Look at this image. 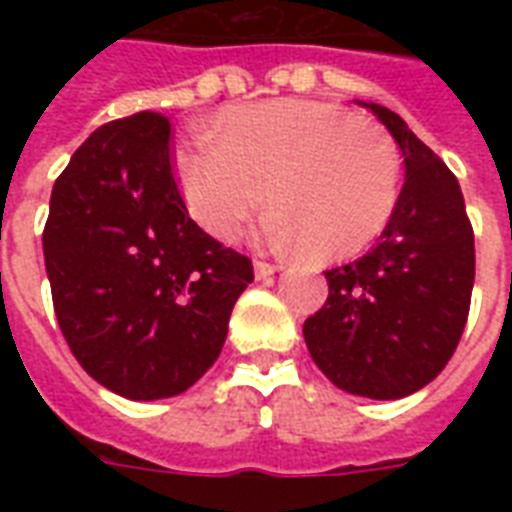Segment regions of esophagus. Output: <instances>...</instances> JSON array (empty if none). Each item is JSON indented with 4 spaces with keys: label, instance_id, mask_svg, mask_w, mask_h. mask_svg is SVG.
Wrapping results in <instances>:
<instances>
[{
    "label": "esophagus",
    "instance_id": "obj_1",
    "mask_svg": "<svg viewBox=\"0 0 512 512\" xmlns=\"http://www.w3.org/2000/svg\"><path fill=\"white\" fill-rule=\"evenodd\" d=\"M279 268H281L279 263H268V260H257V263H255L257 279H268V276H273V273L279 271Z\"/></svg>",
    "mask_w": 512,
    "mask_h": 512
}]
</instances>
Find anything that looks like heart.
I'll use <instances>...</instances> for the list:
<instances>
[{"label":"heart","mask_w":512,"mask_h":512,"mask_svg":"<svg viewBox=\"0 0 512 512\" xmlns=\"http://www.w3.org/2000/svg\"><path fill=\"white\" fill-rule=\"evenodd\" d=\"M177 175L193 220L231 241L263 207L276 244L316 257L358 255L396 212L401 156L388 130L321 100L281 98L231 108L215 130L193 132L177 151Z\"/></svg>","instance_id":"1"}]
</instances>
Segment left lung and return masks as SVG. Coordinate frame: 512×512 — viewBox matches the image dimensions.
I'll use <instances>...</instances> for the list:
<instances>
[{
	"instance_id": "left-lung-1",
	"label": "left lung",
	"mask_w": 512,
	"mask_h": 512,
	"mask_svg": "<svg viewBox=\"0 0 512 512\" xmlns=\"http://www.w3.org/2000/svg\"><path fill=\"white\" fill-rule=\"evenodd\" d=\"M406 180L396 212L364 257L327 271L329 297L303 324L305 345L337 388L404 398L436 380L468 321L476 244L454 172L380 103Z\"/></svg>"
}]
</instances>
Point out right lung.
I'll return each instance as SVG.
<instances>
[{
    "label": "right lung",
    "instance_id": "add662e5",
    "mask_svg": "<svg viewBox=\"0 0 512 512\" xmlns=\"http://www.w3.org/2000/svg\"><path fill=\"white\" fill-rule=\"evenodd\" d=\"M60 332L84 372L132 401L183 393L215 364L252 260L193 223L172 124H103L52 185L42 233Z\"/></svg>",
    "mask_w": 512,
    "mask_h": 512
}]
</instances>
